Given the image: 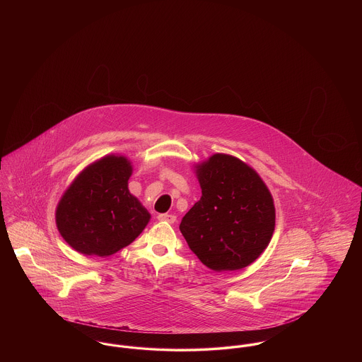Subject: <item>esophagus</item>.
Instances as JSON below:
<instances>
[{"label":"esophagus","mask_w":362,"mask_h":362,"mask_svg":"<svg viewBox=\"0 0 362 362\" xmlns=\"http://www.w3.org/2000/svg\"><path fill=\"white\" fill-rule=\"evenodd\" d=\"M157 220L161 221V223H168V224H173L176 221V216L173 214H168V213H164V214H158L157 216Z\"/></svg>","instance_id":"1"}]
</instances>
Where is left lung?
Masks as SVG:
<instances>
[{
	"label": "left lung",
	"instance_id": "8db88e82",
	"mask_svg": "<svg viewBox=\"0 0 362 362\" xmlns=\"http://www.w3.org/2000/svg\"><path fill=\"white\" fill-rule=\"evenodd\" d=\"M201 199L180 223L189 250L214 272L247 267L272 240L274 201L258 173L233 156L216 153L195 165Z\"/></svg>",
	"mask_w": 362,
	"mask_h": 362
}]
</instances>
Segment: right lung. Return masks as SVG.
I'll return each mask as SVG.
<instances>
[{"label": "right lung", "mask_w": 362, "mask_h": 362, "mask_svg": "<svg viewBox=\"0 0 362 362\" xmlns=\"http://www.w3.org/2000/svg\"><path fill=\"white\" fill-rule=\"evenodd\" d=\"M127 157L104 156L77 175L55 210L61 236L84 255L110 257L136 240L151 214L129 191Z\"/></svg>", "instance_id": "right-lung-1"}]
</instances>
